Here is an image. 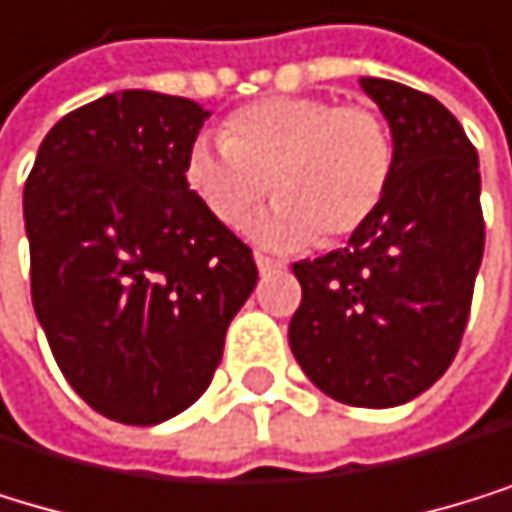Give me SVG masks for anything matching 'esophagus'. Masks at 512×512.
Returning <instances> with one entry per match:
<instances>
[{
  "label": "esophagus",
  "mask_w": 512,
  "mask_h": 512,
  "mask_svg": "<svg viewBox=\"0 0 512 512\" xmlns=\"http://www.w3.org/2000/svg\"><path fill=\"white\" fill-rule=\"evenodd\" d=\"M254 264H258V270L267 276V273H279V270H286V264H282V261H276V258H267V254H254Z\"/></svg>",
  "instance_id": "obj_1"
}]
</instances>
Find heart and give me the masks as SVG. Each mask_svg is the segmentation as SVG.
Returning <instances> with one entry per match:
<instances>
[{
    "instance_id": "obj_1",
    "label": "heart",
    "mask_w": 512,
    "mask_h": 512,
    "mask_svg": "<svg viewBox=\"0 0 512 512\" xmlns=\"http://www.w3.org/2000/svg\"><path fill=\"white\" fill-rule=\"evenodd\" d=\"M395 177V139L379 111L323 96H273L230 114L220 145L183 161L189 195L242 230L264 198L279 205L254 233L273 245L342 242L370 223Z\"/></svg>"
}]
</instances>
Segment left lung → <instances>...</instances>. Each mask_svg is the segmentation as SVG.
<instances>
[{"label":"left lung","mask_w":512,"mask_h":512,"mask_svg":"<svg viewBox=\"0 0 512 512\" xmlns=\"http://www.w3.org/2000/svg\"><path fill=\"white\" fill-rule=\"evenodd\" d=\"M395 139V177L345 248L292 264L301 304L289 345L320 392L398 407L445 376L485 251L479 155L460 120L420 89L363 77Z\"/></svg>","instance_id":"8db88e82"}]
</instances>
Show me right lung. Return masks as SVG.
<instances>
[{
  "instance_id": "obj_1",
  "label": "right lung",
  "mask_w": 512,
  "mask_h": 512,
  "mask_svg": "<svg viewBox=\"0 0 512 512\" xmlns=\"http://www.w3.org/2000/svg\"><path fill=\"white\" fill-rule=\"evenodd\" d=\"M211 114L124 89L64 114L24 183L30 295L55 363L102 416L155 426L195 404L258 286L251 248L189 195Z\"/></svg>"
}]
</instances>
